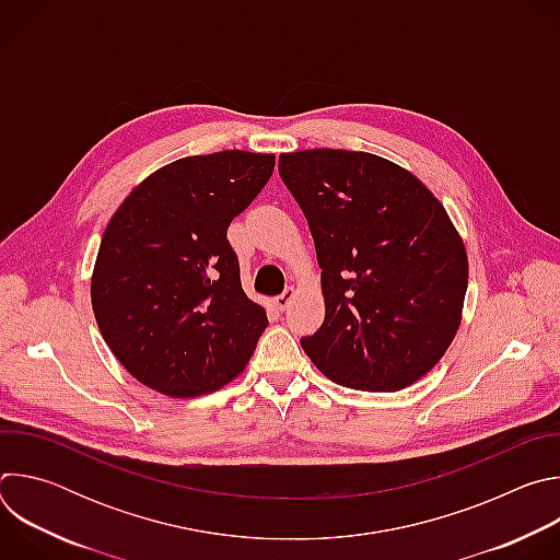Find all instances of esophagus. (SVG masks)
<instances>
[{
  "label": "esophagus",
  "instance_id": "34e87169",
  "mask_svg": "<svg viewBox=\"0 0 560 560\" xmlns=\"http://www.w3.org/2000/svg\"><path fill=\"white\" fill-rule=\"evenodd\" d=\"M292 299H294V288H285L281 294L275 296V305H277L279 310H285Z\"/></svg>",
  "mask_w": 560,
  "mask_h": 560
}]
</instances>
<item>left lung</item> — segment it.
Instances as JSON below:
<instances>
[{
    "label": "left lung",
    "mask_w": 560,
    "mask_h": 560,
    "mask_svg": "<svg viewBox=\"0 0 560 560\" xmlns=\"http://www.w3.org/2000/svg\"><path fill=\"white\" fill-rule=\"evenodd\" d=\"M279 175L314 238L326 318L301 346L343 387L396 392L452 343L467 255L439 199L370 152L314 148L279 156Z\"/></svg>",
    "instance_id": "obj_1"
}]
</instances>
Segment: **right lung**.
<instances>
[{
	"label": "right lung",
	"mask_w": 560,
	"mask_h": 560,
	"mask_svg": "<svg viewBox=\"0 0 560 560\" xmlns=\"http://www.w3.org/2000/svg\"><path fill=\"white\" fill-rule=\"evenodd\" d=\"M275 171V154L223 150L152 173L113 214L91 299L102 337L143 385L199 396L232 381L268 326L246 296L230 221Z\"/></svg>",
	"instance_id": "1"
}]
</instances>
